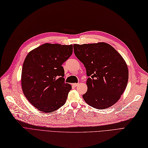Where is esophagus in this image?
<instances>
[{
	"label": "esophagus",
	"instance_id": "34e87169",
	"mask_svg": "<svg viewBox=\"0 0 148 148\" xmlns=\"http://www.w3.org/2000/svg\"><path fill=\"white\" fill-rule=\"evenodd\" d=\"M79 85V84H76V83H74V84H72L73 86V87H77Z\"/></svg>",
	"mask_w": 148,
	"mask_h": 148
}]
</instances>
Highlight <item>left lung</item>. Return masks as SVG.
Masks as SVG:
<instances>
[{
	"label": "left lung",
	"instance_id": "obj_1",
	"mask_svg": "<svg viewBox=\"0 0 148 148\" xmlns=\"http://www.w3.org/2000/svg\"><path fill=\"white\" fill-rule=\"evenodd\" d=\"M74 51L90 76L86 82L87 91L82 95L85 101L98 109L114 105L128 83V69L123 57L106 42L74 44Z\"/></svg>",
	"mask_w": 148,
	"mask_h": 148
}]
</instances>
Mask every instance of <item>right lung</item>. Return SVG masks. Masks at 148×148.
<instances>
[{
	"label": "right lung",
	"instance_id": "right-lung-1",
	"mask_svg": "<svg viewBox=\"0 0 148 148\" xmlns=\"http://www.w3.org/2000/svg\"><path fill=\"white\" fill-rule=\"evenodd\" d=\"M73 45L45 43L29 52L24 61L21 88L37 110L50 113L63 106L72 88L64 82L62 66L73 53Z\"/></svg>",
	"mask_w": 148,
	"mask_h": 148
}]
</instances>
